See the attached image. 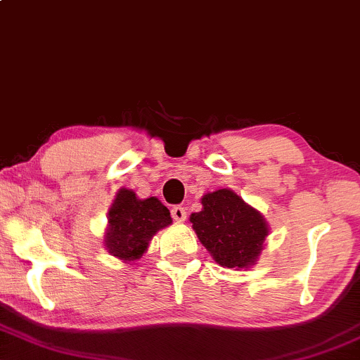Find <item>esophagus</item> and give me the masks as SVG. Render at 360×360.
I'll return each instance as SVG.
<instances>
[{
	"instance_id": "obj_1",
	"label": "esophagus",
	"mask_w": 360,
	"mask_h": 360,
	"mask_svg": "<svg viewBox=\"0 0 360 360\" xmlns=\"http://www.w3.org/2000/svg\"><path fill=\"white\" fill-rule=\"evenodd\" d=\"M171 214H172V219L177 223H183L186 221V218H188V211H186L184 206H174L171 210Z\"/></svg>"
}]
</instances>
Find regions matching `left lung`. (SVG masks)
Here are the masks:
<instances>
[{
	"label": "left lung",
	"mask_w": 360,
	"mask_h": 360,
	"mask_svg": "<svg viewBox=\"0 0 360 360\" xmlns=\"http://www.w3.org/2000/svg\"><path fill=\"white\" fill-rule=\"evenodd\" d=\"M201 205L189 221L214 262L235 270L257 265L270 233L265 216L228 188L206 193Z\"/></svg>",
	"instance_id": "1"
}]
</instances>
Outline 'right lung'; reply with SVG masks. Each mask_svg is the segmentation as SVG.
I'll return each instance as SVG.
<instances>
[{
    "label": "right lung",
    "mask_w": 360,
    "mask_h": 360,
    "mask_svg": "<svg viewBox=\"0 0 360 360\" xmlns=\"http://www.w3.org/2000/svg\"><path fill=\"white\" fill-rule=\"evenodd\" d=\"M172 224L171 213L155 196L139 199L132 189L120 188L109 207L103 246L124 263L136 262L149 248V241Z\"/></svg>",
    "instance_id": "add662e5"
}]
</instances>
